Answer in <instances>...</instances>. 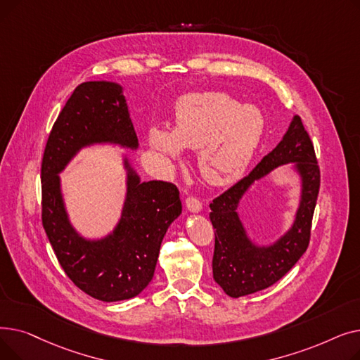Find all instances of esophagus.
I'll return each instance as SVG.
<instances>
[{"mask_svg":"<svg viewBox=\"0 0 360 360\" xmlns=\"http://www.w3.org/2000/svg\"><path fill=\"white\" fill-rule=\"evenodd\" d=\"M185 205H186L188 212H191V213H198L202 209L201 201L198 198H195V197H188L185 200Z\"/></svg>","mask_w":360,"mask_h":360,"instance_id":"esophagus-1","label":"esophagus"}]
</instances>
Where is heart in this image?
Masks as SVG:
<instances>
[{"mask_svg":"<svg viewBox=\"0 0 360 360\" xmlns=\"http://www.w3.org/2000/svg\"><path fill=\"white\" fill-rule=\"evenodd\" d=\"M266 134V117L255 105H240L224 91L181 96L175 127H150L147 140L169 163L179 162L184 147L198 150L201 176L212 185H228L251 163Z\"/></svg>","mask_w":360,"mask_h":360,"instance_id":"obj_1","label":"heart"}]
</instances>
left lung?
I'll list each match as a JSON object with an SVG mask.
<instances>
[{"instance_id":"obj_1","label":"left lung","mask_w":360,"mask_h":360,"mask_svg":"<svg viewBox=\"0 0 360 360\" xmlns=\"http://www.w3.org/2000/svg\"><path fill=\"white\" fill-rule=\"evenodd\" d=\"M293 162L301 178V200L291 229L270 245L250 240L238 217L243 195L257 181L283 164ZM319 193V167L314 144L302 120L295 115L286 134L252 172L231 186L210 204V220L216 229L213 277L231 297L267 289L285 276L309 245L311 224Z\"/></svg>"}]
</instances>
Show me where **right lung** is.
Listing matches in <instances>:
<instances>
[{
    "mask_svg": "<svg viewBox=\"0 0 360 360\" xmlns=\"http://www.w3.org/2000/svg\"><path fill=\"white\" fill-rule=\"evenodd\" d=\"M118 144L137 150L122 86L86 82L75 87L49 134L42 159V223L65 274L94 299L117 302L140 295L153 278L160 243L182 212L178 188L141 182L124 156L127 194L115 229L101 239L82 236L70 221L60 174L84 147Z\"/></svg>",
    "mask_w": 360,
    "mask_h": 360,
    "instance_id": "right-lung-1",
    "label": "right lung"
}]
</instances>
